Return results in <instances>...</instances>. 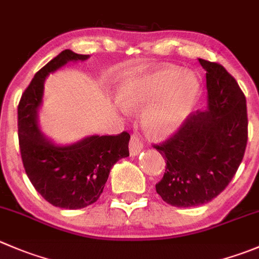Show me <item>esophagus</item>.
<instances>
[{"label": "esophagus", "instance_id": "esophagus-1", "mask_svg": "<svg viewBox=\"0 0 259 259\" xmlns=\"http://www.w3.org/2000/svg\"><path fill=\"white\" fill-rule=\"evenodd\" d=\"M129 148H130V154L132 155H137L140 150L143 149V140L142 137H139L138 134H133L132 138H130V143H129Z\"/></svg>", "mask_w": 259, "mask_h": 259}]
</instances>
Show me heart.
Masks as SVG:
<instances>
[{
    "label": "heart",
    "instance_id": "1",
    "mask_svg": "<svg viewBox=\"0 0 259 259\" xmlns=\"http://www.w3.org/2000/svg\"><path fill=\"white\" fill-rule=\"evenodd\" d=\"M199 92L200 83L193 74H186L177 67H165L125 82L119 99L129 109L149 106L144 115L148 129L157 135H169L187 119Z\"/></svg>",
    "mask_w": 259,
    "mask_h": 259
}]
</instances>
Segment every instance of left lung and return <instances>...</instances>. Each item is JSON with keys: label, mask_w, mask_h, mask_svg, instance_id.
I'll list each match as a JSON object with an SVG mask.
<instances>
[{"label": "left lung", "mask_w": 259, "mask_h": 259, "mask_svg": "<svg viewBox=\"0 0 259 259\" xmlns=\"http://www.w3.org/2000/svg\"><path fill=\"white\" fill-rule=\"evenodd\" d=\"M199 62L206 71L207 110L190 114L170 137L153 145L167 160L155 190L177 207L207 204L223 192L248 142L247 102L238 82L219 63Z\"/></svg>", "instance_id": "1"}]
</instances>
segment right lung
Wrapping results in <instances>:
<instances>
[{
    "label": "right lung",
    "mask_w": 259,
    "mask_h": 259,
    "mask_svg": "<svg viewBox=\"0 0 259 259\" xmlns=\"http://www.w3.org/2000/svg\"><path fill=\"white\" fill-rule=\"evenodd\" d=\"M89 55L63 50L34 76L17 107V129L22 164L35 190L53 206L77 210L101 196L112 165L129 155L127 132L117 135H94L69 147H58L37 129L36 111L44 79L69 60Z\"/></svg>",
    "instance_id": "obj_1"
}]
</instances>
